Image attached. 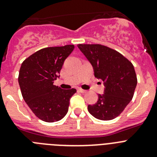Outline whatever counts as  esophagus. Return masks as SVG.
<instances>
[{
    "label": "esophagus",
    "instance_id": "obj_1",
    "mask_svg": "<svg viewBox=\"0 0 157 157\" xmlns=\"http://www.w3.org/2000/svg\"><path fill=\"white\" fill-rule=\"evenodd\" d=\"M78 90L79 91L80 93H82V94H86V93L87 92L86 90H82V89H81V88L78 89Z\"/></svg>",
    "mask_w": 157,
    "mask_h": 157
}]
</instances>
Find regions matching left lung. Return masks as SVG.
Returning a JSON list of instances; mask_svg holds the SVG:
<instances>
[{
	"instance_id": "1",
	"label": "left lung",
	"mask_w": 157,
	"mask_h": 157,
	"mask_svg": "<svg viewBox=\"0 0 157 157\" xmlns=\"http://www.w3.org/2000/svg\"><path fill=\"white\" fill-rule=\"evenodd\" d=\"M78 47L91 63L94 76L105 82V94L88 105L89 112L101 120L120 116L132 100L138 79L134 65L116 50L100 44H78Z\"/></svg>"
}]
</instances>
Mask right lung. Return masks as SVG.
Wrapping results in <instances>:
<instances>
[{
  "mask_svg": "<svg viewBox=\"0 0 157 157\" xmlns=\"http://www.w3.org/2000/svg\"><path fill=\"white\" fill-rule=\"evenodd\" d=\"M74 48L73 45L47 47L22 63L18 78L22 96L34 114L42 121H59L68 111L70 98L76 90H62L53 82Z\"/></svg>",
  "mask_w": 157,
  "mask_h": 157,
  "instance_id": "add662e5",
  "label": "right lung"
}]
</instances>
